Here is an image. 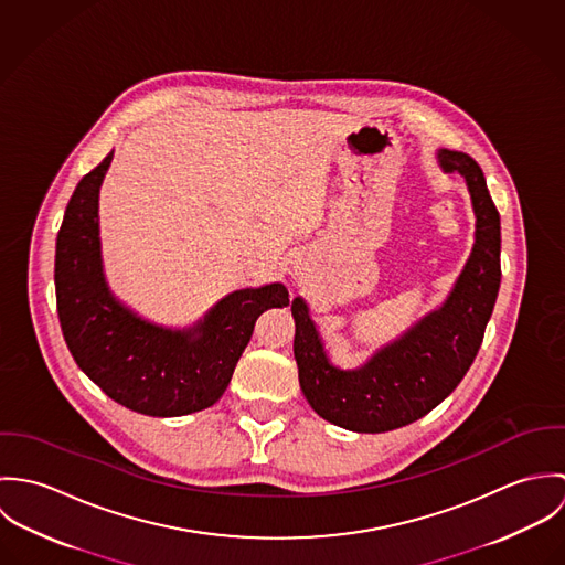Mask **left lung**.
I'll return each mask as SVG.
<instances>
[{
	"mask_svg": "<svg viewBox=\"0 0 565 565\" xmlns=\"http://www.w3.org/2000/svg\"><path fill=\"white\" fill-rule=\"evenodd\" d=\"M439 164L459 171L477 215L472 254L439 311H433L359 370L334 367L302 298H296L294 354L305 398L323 419L354 433L406 426L446 401L483 343L500 289V215L479 162L463 152L439 150Z\"/></svg>",
	"mask_w": 565,
	"mask_h": 565,
	"instance_id": "1",
	"label": "left lung"
}]
</instances>
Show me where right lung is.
Listing matches in <instances>:
<instances>
[{"instance_id":"right-lung-1","label":"right lung","mask_w":565,"mask_h":565,"mask_svg":"<svg viewBox=\"0 0 565 565\" xmlns=\"http://www.w3.org/2000/svg\"><path fill=\"white\" fill-rule=\"evenodd\" d=\"M113 152L88 171L56 239V307L72 356L115 403L154 417L213 406L226 392L258 316L289 305L280 282L239 289L204 320L171 330L141 320L108 289L102 271L97 200Z\"/></svg>"}]
</instances>
